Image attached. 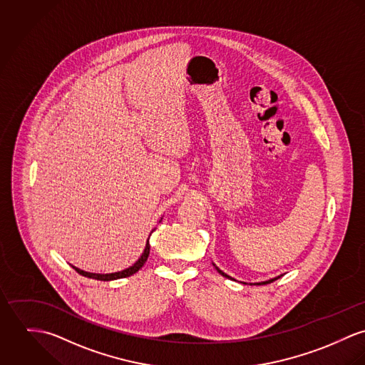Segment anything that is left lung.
Here are the masks:
<instances>
[{"mask_svg": "<svg viewBox=\"0 0 365 365\" xmlns=\"http://www.w3.org/2000/svg\"><path fill=\"white\" fill-rule=\"evenodd\" d=\"M217 270H218V273H220V274H221V276H224V277H228V279H231V277H230V276H227V274H225V273H222V272H221V270H220V269H217ZM280 277H282V276H279V277H276V279H272V280H269V282H263V283H256V284H255V285H263V284L273 283V282H276V280H277V279H280Z\"/></svg>", "mask_w": 365, "mask_h": 365, "instance_id": "obj_1", "label": "left lung"}]
</instances>
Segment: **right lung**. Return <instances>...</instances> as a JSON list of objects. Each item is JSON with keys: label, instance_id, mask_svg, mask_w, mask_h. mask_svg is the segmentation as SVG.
<instances>
[{"label": "right lung", "instance_id": "right-lung-1", "mask_svg": "<svg viewBox=\"0 0 365 365\" xmlns=\"http://www.w3.org/2000/svg\"><path fill=\"white\" fill-rule=\"evenodd\" d=\"M148 255H150V242H147L145 245V249H144V253L141 255V257L133 264V266H130L128 269H125V270H122V272H118V273H110V274H98V273H88V272H83V270H80V269H77V267H74L73 266V269L77 272V273H80L81 276H85V277H89V279H95V280H102V282H110V280H118V279H123V277H128V276H131V274H134V273H137L143 266H144V263L147 262V259H148Z\"/></svg>", "mask_w": 365, "mask_h": 365}]
</instances>
